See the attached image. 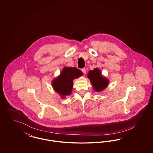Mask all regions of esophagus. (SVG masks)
<instances>
[{
  "instance_id": "obj_1",
  "label": "esophagus",
  "mask_w": 153,
  "mask_h": 153,
  "mask_svg": "<svg viewBox=\"0 0 153 153\" xmlns=\"http://www.w3.org/2000/svg\"><path fill=\"white\" fill-rule=\"evenodd\" d=\"M81 71L82 72V73H84V74H85L86 72H87V71H86V69H85V68H82V69H81Z\"/></svg>"
}]
</instances>
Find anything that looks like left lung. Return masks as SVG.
Instances as JSON below:
<instances>
[{"label": "left lung", "instance_id": "1", "mask_svg": "<svg viewBox=\"0 0 153 153\" xmlns=\"http://www.w3.org/2000/svg\"><path fill=\"white\" fill-rule=\"evenodd\" d=\"M88 77L96 91H101L108 85V80L102 76L101 71L97 68L90 71L88 74Z\"/></svg>", "mask_w": 153, "mask_h": 153}]
</instances>
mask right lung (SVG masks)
Here are the masks:
<instances>
[{
  "mask_svg": "<svg viewBox=\"0 0 153 153\" xmlns=\"http://www.w3.org/2000/svg\"><path fill=\"white\" fill-rule=\"evenodd\" d=\"M82 75V72L76 68L65 67L60 75L53 81V87L61 97L70 95L73 86V80Z\"/></svg>",
  "mask_w": 153,
  "mask_h": 153,
  "instance_id": "obj_1",
  "label": "right lung"
}]
</instances>
